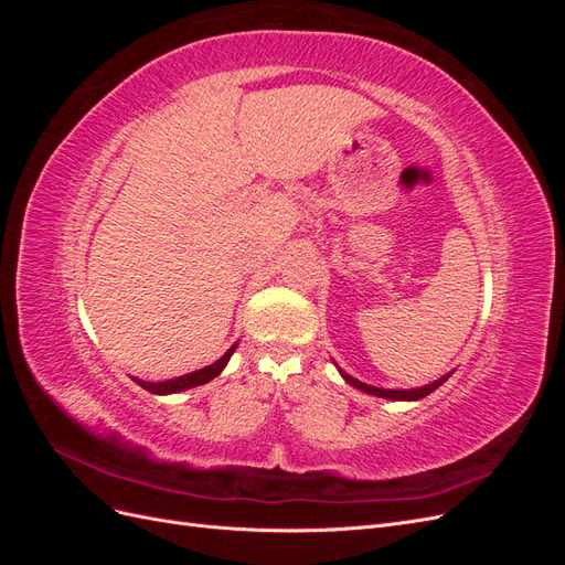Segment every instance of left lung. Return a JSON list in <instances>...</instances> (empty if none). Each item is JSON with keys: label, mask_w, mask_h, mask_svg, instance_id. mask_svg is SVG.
I'll return each instance as SVG.
<instances>
[{"label": "left lung", "mask_w": 565, "mask_h": 565, "mask_svg": "<svg viewBox=\"0 0 565 565\" xmlns=\"http://www.w3.org/2000/svg\"><path fill=\"white\" fill-rule=\"evenodd\" d=\"M339 372H341V370H339ZM341 377H344L351 386L361 388V391H365V393H372V396L388 398V401H419V398L429 396L431 391H436L443 382H446V380L450 377V374H446V377H440V380H436V382H431V384H426V386H419V388H377V386H370V384H365V382H361V380L351 377V374H347V372H341Z\"/></svg>", "instance_id": "8db88e82"}]
</instances>
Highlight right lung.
<instances>
[{
	"label": "right lung",
	"mask_w": 565,
	"mask_h": 565,
	"mask_svg": "<svg viewBox=\"0 0 565 565\" xmlns=\"http://www.w3.org/2000/svg\"><path fill=\"white\" fill-rule=\"evenodd\" d=\"M235 349H237V344H233L224 355L218 358L216 363L202 367V370H195V372H188V374H183V377H174V380H167V382H143V380H136V377H131V380L139 384L141 388H146L150 393H158V396H167V393H179V391L212 382L216 374H221V370L226 367V363L231 361V355H233Z\"/></svg>",
	"instance_id": "right-lung-1"
}]
</instances>
